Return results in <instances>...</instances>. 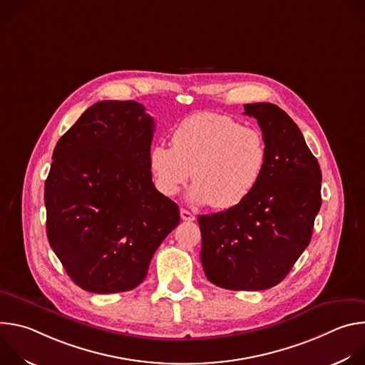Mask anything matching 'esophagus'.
Instances as JSON below:
<instances>
[{
  "label": "esophagus",
  "mask_w": 365,
  "mask_h": 365,
  "mask_svg": "<svg viewBox=\"0 0 365 365\" xmlns=\"http://www.w3.org/2000/svg\"><path fill=\"white\" fill-rule=\"evenodd\" d=\"M180 218L183 221H193L195 220V215L192 212H189L187 210H180Z\"/></svg>",
  "instance_id": "1"
}]
</instances>
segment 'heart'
Segmentation results:
<instances>
[{
	"label": "heart",
	"mask_w": 365,
	"mask_h": 365,
	"mask_svg": "<svg viewBox=\"0 0 365 365\" xmlns=\"http://www.w3.org/2000/svg\"><path fill=\"white\" fill-rule=\"evenodd\" d=\"M267 165L263 133L220 114L200 113L183 120L172 134V145L155 143L148 168L155 186L175 196L189 180V200L211 203L227 211L244 202L262 179Z\"/></svg>",
	"instance_id": "b5f03b06"
}]
</instances>
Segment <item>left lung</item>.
<instances>
[{
    "label": "left lung",
    "instance_id": "left-lung-1",
    "mask_svg": "<svg viewBox=\"0 0 365 365\" xmlns=\"http://www.w3.org/2000/svg\"><path fill=\"white\" fill-rule=\"evenodd\" d=\"M267 143V165L251 195L231 210L200 215V262L228 290L279 284L309 245L321 210L322 173L294 121L277 106H244Z\"/></svg>",
    "mask_w": 365,
    "mask_h": 365
}]
</instances>
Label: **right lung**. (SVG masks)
I'll use <instances>...</instances> for the list:
<instances>
[{
    "instance_id": "add662e5",
    "label": "right lung",
    "mask_w": 365,
    "mask_h": 365,
    "mask_svg": "<svg viewBox=\"0 0 365 365\" xmlns=\"http://www.w3.org/2000/svg\"><path fill=\"white\" fill-rule=\"evenodd\" d=\"M154 121L135 101H101L61 137L44 183L46 232L69 277L91 293L137 287L180 221L154 187Z\"/></svg>"
}]
</instances>
